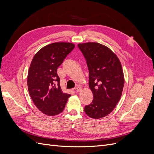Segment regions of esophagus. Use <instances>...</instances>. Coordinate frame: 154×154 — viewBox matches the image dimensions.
Segmentation results:
<instances>
[{"instance_id":"1","label":"esophagus","mask_w":154,"mask_h":154,"mask_svg":"<svg viewBox=\"0 0 154 154\" xmlns=\"http://www.w3.org/2000/svg\"><path fill=\"white\" fill-rule=\"evenodd\" d=\"M82 87H80V86H77L76 88H75V90H76V91H77V92H80V91H82Z\"/></svg>"}]
</instances>
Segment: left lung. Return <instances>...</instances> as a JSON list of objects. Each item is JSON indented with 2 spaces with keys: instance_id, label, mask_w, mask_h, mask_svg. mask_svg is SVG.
<instances>
[{
  "instance_id": "8db88e82",
  "label": "left lung",
  "mask_w": 154,
  "mask_h": 154,
  "mask_svg": "<svg viewBox=\"0 0 154 154\" xmlns=\"http://www.w3.org/2000/svg\"><path fill=\"white\" fill-rule=\"evenodd\" d=\"M87 60L89 71L88 86L93 94L85 112L93 119L109 114L122 95L125 78L118 57L106 46L97 42L78 44Z\"/></svg>"
}]
</instances>
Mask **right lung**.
Masks as SVG:
<instances>
[{
    "instance_id": "right-lung-1",
    "label": "right lung",
    "mask_w": 154,
    "mask_h": 154,
    "mask_svg": "<svg viewBox=\"0 0 154 154\" xmlns=\"http://www.w3.org/2000/svg\"><path fill=\"white\" fill-rule=\"evenodd\" d=\"M74 47L71 42L50 44L40 49L32 60L27 87L35 105L45 115L54 116L61 113L71 96L62 91L57 69Z\"/></svg>"
}]
</instances>
